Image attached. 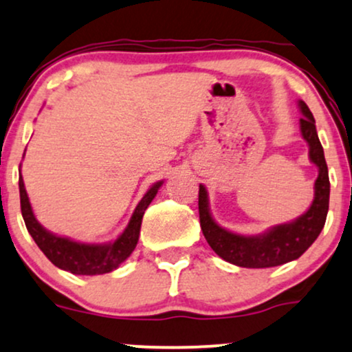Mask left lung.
Here are the masks:
<instances>
[{"instance_id": "left-lung-1", "label": "left lung", "mask_w": 352, "mask_h": 352, "mask_svg": "<svg viewBox=\"0 0 352 352\" xmlns=\"http://www.w3.org/2000/svg\"><path fill=\"white\" fill-rule=\"evenodd\" d=\"M299 109L302 112V138L309 144L310 162H314L318 168V177L314 186V201L300 217L286 224L274 226L258 235L230 232L212 219L209 211L208 191L203 185H199L198 209L203 235L208 240L209 247L229 263L242 268H271V266L289 263L297 260L322 232L328 214V203H330L328 167L315 128L314 115L304 100H299Z\"/></svg>"}]
</instances>
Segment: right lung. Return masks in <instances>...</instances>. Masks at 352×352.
<instances>
[{"label":"right lung","mask_w":352,"mask_h":352,"mask_svg":"<svg viewBox=\"0 0 352 352\" xmlns=\"http://www.w3.org/2000/svg\"><path fill=\"white\" fill-rule=\"evenodd\" d=\"M164 182H157L146 191L133 212L126 229L118 235L113 242L109 243H82L71 240L68 237H60V235L52 234L40 222L35 219L32 206H30L28 191H25L22 175L19 177V195H21V211L24 217L25 228L32 235L40 250L43 252L48 260L60 270L69 271L73 274L94 276L105 274L110 271L117 270L120 265L131 255L135 250L138 239H140L141 222H143L144 211L153 201L159 188Z\"/></svg>","instance_id":"obj_1"}]
</instances>
